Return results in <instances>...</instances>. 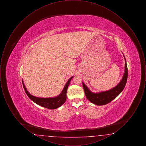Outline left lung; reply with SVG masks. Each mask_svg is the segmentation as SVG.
<instances>
[{
    "instance_id": "1",
    "label": "left lung",
    "mask_w": 146,
    "mask_h": 146,
    "mask_svg": "<svg viewBox=\"0 0 146 146\" xmlns=\"http://www.w3.org/2000/svg\"><path fill=\"white\" fill-rule=\"evenodd\" d=\"M125 58V71L122 79L118 85L111 90L98 93H94L91 92L88 88L84 84L83 82V86L86 98L91 103L98 106H102L110 103L114 100L123 90L127 79V67Z\"/></svg>"
}]
</instances>
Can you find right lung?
<instances>
[{"label": "right lung", "mask_w": 146, "mask_h": 146, "mask_svg": "<svg viewBox=\"0 0 146 146\" xmlns=\"http://www.w3.org/2000/svg\"><path fill=\"white\" fill-rule=\"evenodd\" d=\"M73 76H72L71 78H70V79L68 80L67 83L66 84L63 90L59 95H58L56 97H51V98H40V97L34 96L31 95L28 92V91L27 90L25 87V85L23 83V80H22V84L26 94L32 101H33L35 104L43 107H45L46 108L50 109V110H54L60 107L65 102L67 98L66 94H67V89L70 84V82L71 79L73 78Z\"/></svg>", "instance_id": "right-lung-1"}]
</instances>
